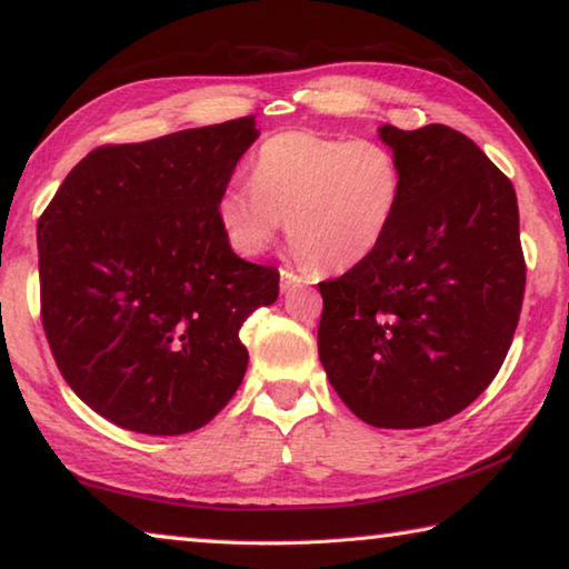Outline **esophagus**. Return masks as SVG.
<instances>
[{"label":"esophagus","mask_w":569,"mask_h":569,"mask_svg":"<svg viewBox=\"0 0 569 569\" xmlns=\"http://www.w3.org/2000/svg\"><path fill=\"white\" fill-rule=\"evenodd\" d=\"M303 283H306L303 276L288 271V268H283V271H281V291H283V293H286V291H293V288L303 286Z\"/></svg>","instance_id":"34e87169"}]
</instances>
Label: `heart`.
<instances>
[{"label":"heart","mask_w":569,"mask_h":569,"mask_svg":"<svg viewBox=\"0 0 569 569\" xmlns=\"http://www.w3.org/2000/svg\"><path fill=\"white\" fill-rule=\"evenodd\" d=\"M250 186L228 182L216 216L228 246L243 258L268 250L283 226L296 258L346 271L387 238L403 196L401 162L379 140L288 130L250 160Z\"/></svg>","instance_id":"b5f03b06"}]
</instances>
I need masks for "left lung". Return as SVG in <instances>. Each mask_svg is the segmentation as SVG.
<instances>
[{
  "mask_svg": "<svg viewBox=\"0 0 569 569\" xmlns=\"http://www.w3.org/2000/svg\"><path fill=\"white\" fill-rule=\"evenodd\" d=\"M379 138L397 152L403 196L387 238L319 283V356L361 421L431 427L497 377L525 298L519 210L509 178L447 124Z\"/></svg>",
  "mask_w": 569,
  "mask_h": 569,
  "instance_id": "8db88e82",
  "label": "left lung"
}]
</instances>
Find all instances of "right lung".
Listing matches in <instances>:
<instances>
[{
  "instance_id": "obj_1",
  "label": "right lung",
  "mask_w": 569,
  "mask_h": 569,
  "mask_svg": "<svg viewBox=\"0 0 569 569\" xmlns=\"http://www.w3.org/2000/svg\"><path fill=\"white\" fill-rule=\"evenodd\" d=\"M256 118L102 146L37 223L42 326L90 409L138 435L196 431L246 377L240 326L278 298V271L233 253L216 203Z\"/></svg>"
}]
</instances>
